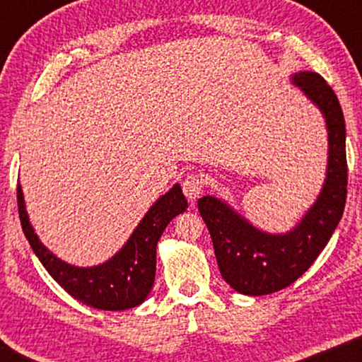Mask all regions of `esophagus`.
Returning a JSON list of instances; mask_svg holds the SVG:
<instances>
[{
	"instance_id": "1",
	"label": "esophagus",
	"mask_w": 362,
	"mask_h": 362,
	"mask_svg": "<svg viewBox=\"0 0 362 362\" xmlns=\"http://www.w3.org/2000/svg\"><path fill=\"white\" fill-rule=\"evenodd\" d=\"M182 192H185V196L187 199H196V197H199V194L204 189V180H202L201 175H197V173H191V175H187L185 177V181H182Z\"/></svg>"
}]
</instances>
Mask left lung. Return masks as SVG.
I'll use <instances>...</instances> for the list:
<instances>
[{
    "label": "left lung",
    "mask_w": 362,
    "mask_h": 362,
    "mask_svg": "<svg viewBox=\"0 0 362 362\" xmlns=\"http://www.w3.org/2000/svg\"><path fill=\"white\" fill-rule=\"evenodd\" d=\"M293 82L323 112L329 140L323 191L303 221L291 232L272 235L257 230L217 197L197 199L222 279L244 295H269L298 280L328 244L348 196L346 127L338 97L316 72L295 74Z\"/></svg>",
    "instance_id": "8db88e82"
}]
</instances>
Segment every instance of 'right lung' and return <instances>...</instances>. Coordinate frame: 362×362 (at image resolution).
<instances>
[{"mask_svg":"<svg viewBox=\"0 0 362 362\" xmlns=\"http://www.w3.org/2000/svg\"><path fill=\"white\" fill-rule=\"evenodd\" d=\"M18 209L24 235L52 279L69 295L92 308L118 311L138 306L150 293L155 284L158 240L173 217L187 209V201L180 185L173 186L151 206L125 247L105 264L90 269H78L59 260L39 242L29 224L19 182Z\"/></svg>","mask_w":362,"mask_h":362,"instance_id":"right-lung-1","label":"right lung"}]
</instances>
